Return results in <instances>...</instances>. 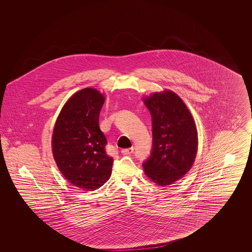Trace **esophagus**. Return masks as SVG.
I'll return each mask as SVG.
<instances>
[{
    "label": "esophagus",
    "mask_w": 252,
    "mask_h": 252,
    "mask_svg": "<svg viewBox=\"0 0 252 252\" xmlns=\"http://www.w3.org/2000/svg\"><path fill=\"white\" fill-rule=\"evenodd\" d=\"M133 150H134L133 147L127 148V149H123V150H122V154H123V155H130V154L133 153Z\"/></svg>",
    "instance_id": "esophagus-1"
}]
</instances>
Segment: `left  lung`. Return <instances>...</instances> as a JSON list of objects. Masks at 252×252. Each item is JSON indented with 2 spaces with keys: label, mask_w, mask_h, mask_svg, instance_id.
Returning a JSON list of instances; mask_svg holds the SVG:
<instances>
[{
  "label": "left lung",
  "mask_w": 252,
  "mask_h": 252,
  "mask_svg": "<svg viewBox=\"0 0 252 252\" xmlns=\"http://www.w3.org/2000/svg\"><path fill=\"white\" fill-rule=\"evenodd\" d=\"M152 116L153 149L143 164L144 174L159 186L182 179L192 168L198 137L192 115L180 96L170 90L143 98Z\"/></svg>",
  "instance_id": "1"
}]
</instances>
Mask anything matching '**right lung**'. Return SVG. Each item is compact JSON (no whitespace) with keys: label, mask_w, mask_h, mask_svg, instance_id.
I'll use <instances>...</instances> for the list:
<instances>
[{"label":"right lung","mask_w":252,"mask_h":252,"mask_svg":"<svg viewBox=\"0 0 252 252\" xmlns=\"http://www.w3.org/2000/svg\"><path fill=\"white\" fill-rule=\"evenodd\" d=\"M105 99L94 88L76 92L61 108L53 130L52 151L60 173L84 191L97 190L111 175L113 159L106 153L107 139L99 127Z\"/></svg>","instance_id":"obj_1"}]
</instances>
